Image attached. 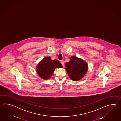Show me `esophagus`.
I'll return each instance as SVG.
<instances>
[{
  "label": "esophagus",
  "instance_id": "1",
  "mask_svg": "<svg viewBox=\"0 0 121 121\" xmlns=\"http://www.w3.org/2000/svg\"><path fill=\"white\" fill-rule=\"evenodd\" d=\"M60 63H61V64L62 65V66H64V61H61Z\"/></svg>",
  "mask_w": 121,
  "mask_h": 121
}]
</instances>
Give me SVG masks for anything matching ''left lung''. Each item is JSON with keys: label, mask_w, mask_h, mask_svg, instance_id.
<instances>
[{"label": "left lung", "mask_w": 121, "mask_h": 121, "mask_svg": "<svg viewBox=\"0 0 121 121\" xmlns=\"http://www.w3.org/2000/svg\"><path fill=\"white\" fill-rule=\"evenodd\" d=\"M65 67L69 78L74 81L82 79L88 70L87 63L75 56L71 57L69 61L66 63Z\"/></svg>", "instance_id": "1"}]
</instances>
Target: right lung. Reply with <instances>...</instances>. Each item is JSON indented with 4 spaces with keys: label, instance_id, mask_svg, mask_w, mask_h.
<instances>
[{
    "label": "right lung",
    "instance_id": "add662e5",
    "mask_svg": "<svg viewBox=\"0 0 121 121\" xmlns=\"http://www.w3.org/2000/svg\"><path fill=\"white\" fill-rule=\"evenodd\" d=\"M63 66L57 60H52L50 57H44L38 65L36 71L39 76L44 80H47L52 77L56 68H61Z\"/></svg>",
    "mask_w": 121,
    "mask_h": 121
}]
</instances>
